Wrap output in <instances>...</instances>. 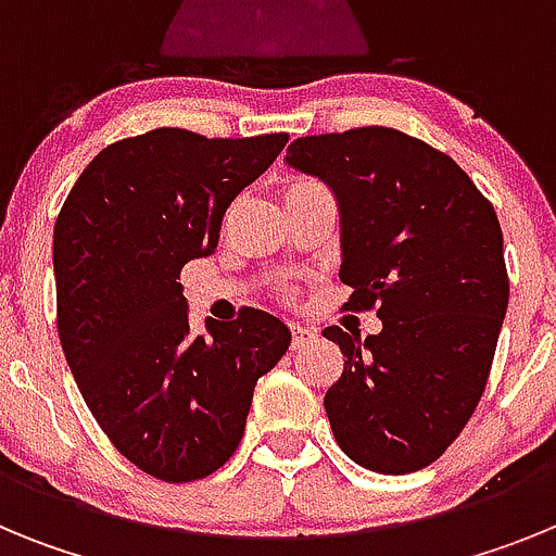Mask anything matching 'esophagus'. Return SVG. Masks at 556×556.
<instances>
[{"instance_id": "esophagus-1", "label": "esophagus", "mask_w": 556, "mask_h": 556, "mask_svg": "<svg viewBox=\"0 0 556 556\" xmlns=\"http://www.w3.org/2000/svg\"><path fill=\"white\" fill-rule=\"evenodd\" d=\"M289 328H292V345L294 348H303L308 342V339H314V328L306 326V323H289Z\"/></svg>"}]
</instances>
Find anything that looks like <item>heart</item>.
<instances>
[{
    "label": "heart",
    "instance_id": "heart-1",
    "mask_svg": "<svg viewBox=\"0 0 556 556\" xmlns=\"http://www.w3.org/2000/svg\"><path fill=\"white\" fill-rule=\"evenodd\" d=\"M292 184H312V180H306V178H301V180H292ZM289 184V186H292Z\"/></svg>",
    "mask_w": 556,
    "mask_h": 556
}]
</instances>
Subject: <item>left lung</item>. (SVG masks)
I'll return each mask as SVG.
<instances>
[{"label":"left lung","instance_id":"left-lung-1","mask_svg":"<svg viewBox=\"0 0 556 556\" xmlns=\"http://www.w3.org/2000/svg\"><path fill=\"white\" fill-rule=\"evenodd\" d=\"M287 161L333 189L342 211L345 308L381 333L328 326L345 367L326 392L339 448L376 473L445 454L488 387L509 303L495 208L451 155L392 127L301 136Z\"/></svg>","mask_w":556,"mask_h":556}]
</instances>
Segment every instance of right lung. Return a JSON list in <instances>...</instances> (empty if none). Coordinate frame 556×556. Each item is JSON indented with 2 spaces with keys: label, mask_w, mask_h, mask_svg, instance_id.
<instances>
[{
  "label": "right lung",
  "mask_w": 556,
  "mask_h": 556,
  "mask_svg": "<svg viewBox=\"0 0 556 556\" xmlns=\"http://www.w3.org/2000/svg\"><path fill=\"white\" fill-rule=\"evenodd\" d=\"M287 141L186 127L113 141L55 219V320L72 376L113 448L161 481L223 468L242 443L255 381L292 339L250 306L194 333L178 283L184 264L214 253L228 205Z\"/></svg>",
  "instance_id": "1"
}]
</instances>
